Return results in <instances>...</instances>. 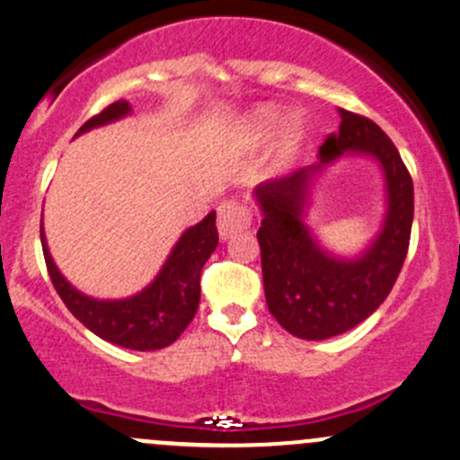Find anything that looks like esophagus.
<instances>
[{"instance_id":"esophagus-1","label":"esophagus","mask_w":460,"mask_h":460,"mask_svg":"<svg viewBox=\"0 0 460 460\" xmlns=\"http://www.w3.org/2000/svg\"><path fill=\"white\" fill-rule=\"evenodd\" d=\"M251 220H253L251 209L240 200H225L217 207V231H220L222 240L231 238L238 231L249 229Z\"/></svg>"}]
</instances>
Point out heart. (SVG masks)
Wrapping results in <instances>:
<instances>
[{"label": "heart", "instance_id": "1", "mask_svg": "<svg viewBox=\"0 0 460 460\" xmlns=\"http://www.w3.org/2000/svg\"><path fill=\"white\" fill-rule=\"evenodd\" d=\"M279 120H282V114H279L278 110H260V112L253 116V128L260 137H267V134H270L278 128ZM299 137H302V128H299L297 120H291V123L287 125V129H284V145H287V149L297 145Z\"/></svg>", "mask_w": 460, "mask_h": 460}]
</instances>
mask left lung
I'll return each mask as SVG.
<instances>
[{"instance_id":"8db88e82","label":"left lung","mask_w":460,"mask_h":460,"mask_svg":"<svg viewBox=\"0 0 460 460\" xmlns=\"http://www.w3.org/2000/svg\"><path fill=\"white\" fill-rule=\"evenodd\" d=\"M340 114V134L319 147L317 165L295 169L255 190L264 214L258 243L267 306L284 331L308 341L341 335L381 306L399 278L412 231L414 187L399 149L368 116L348 110ZM348 148L370 153L382 163L389 216L380 238L361 259L337 261L310 238L301 211L314 172Z\"/></svg>"}]
</instances>
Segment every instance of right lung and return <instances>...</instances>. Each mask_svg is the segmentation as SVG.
Returning <instances> with one entry per match:
<instances>
[{"mask_svg": "<svg viewBox=\"0 0 460 460\" xmlns=\"http://www.w3.org/2000/svg\"><path fill=\"white\" fill-rule=\"evenodd\" d=\"M128 112L129 105L125 101H116L85 120L76 134L88 132L96 125L112 123ZM41 246L52 287L64 299L67 311L85 328H90L101 340L129 350H161L182 335L198 311L202 267L217 246L216 211L181 235L165 267L143 293L116 302L92 299L70 287L48 253L43 229Z\"/></svg>", "mask_w": 460, "mask_h": 460, "instance_id": "add662e5", "label": "right lung"}]
</instances>
